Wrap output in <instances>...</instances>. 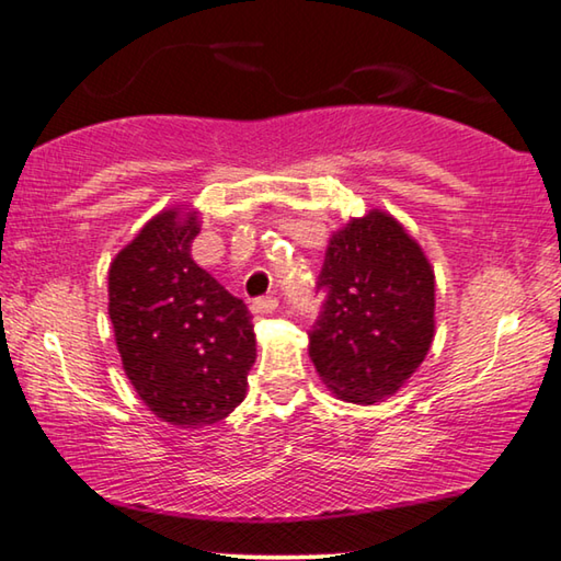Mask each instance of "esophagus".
Listing matches in <instances>:
<instances>
[{
    "instance_id": "1",
    "label": "esophagus",
    "mask_w": 561,
    "mask_h": 561,
    "mask_svg": "<svg viewBox=\"0 0 561 561\" xmlns=\"http://www.w3.org/2000/svg\"><path fill=\"white\" fill-rule=\"evenodd\" d=\"M275 308H278V298H273V296L253 300V306H251V310H253L255 316H268V313H273Z\"/></svg>"
}]
</instances>
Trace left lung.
<instances>
[{
  "instance_id": "left-lung-1",
  "label": "left lung",
  "mask_w": 561,
  "mask_h": 561,
  "mask_svg": "<svg viewBox=\"0 0 561 561\" xmlns=\"http://www.w3.org/2000/svg\"><path fill=\"white\" fill-rule=\"evenodd\" d=\"M318 288L323 313L308 355L335 398L375 405L398 392L435 341V271L388 210L351 218L330 238Z\"/></svg>"
}]
</instances>
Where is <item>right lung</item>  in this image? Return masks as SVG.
<instances>
[{
    "label": "right lung",
    "mask_w": 561,
    "mask_h": 561,
    "mask_svg": "<svg viewBox=\"0 0 561 561\" xmlns=\"http://www.w3.org/2000/svg\"><path fill=\"white\" fill-rule=\"evenodd\" d=\"M196 208H167L116 253L108 318L126 378L173 427H204L241 405L255 363L245 302L191 259Z\"/></svg>",
    "instance_id": "1"
}]
</instances>
